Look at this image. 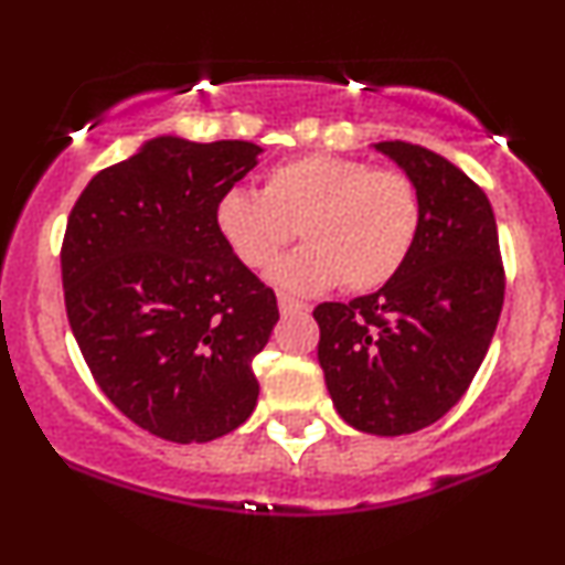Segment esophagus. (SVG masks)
<instances>
[{
  "label": "esophagus",
  "instance_id": "1",
  "mask_svg": "<svg viewBox=\"0 0 565 565\" xmlns=\"http://www.w3.org/2000/svg\"><path fill=\"white\" fill-rule=\"evenodd\" d=\"M278 312H281V316H297V312H308V305L300 300H291L287 295H278Z\"/></svg>",
  "mask_w": 565,
  "mask_h": 565
}]
</instances>
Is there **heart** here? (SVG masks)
I'll list each match as a JSON object with an SVG mask.
<instances>
[{"label":"heart","mask_w":565,"mask_h":565,"mask_svg":"<svg viewBox=\"0 0 565 565\" xmlns=\"http://www.w3.org/2000/svg\"><path fill=\"white\" fill-rule=\"evenodd\" d=\"M418 223L407 175L321 152L278 162L260 192L228 189L215 205L217 234L253 270L268 268L295 231L302 236V247L270 270V281L295 295L339 281L350 291L384 287L411 255Z\"/></svg>","instance_id":"obj_1"}]
</instances>
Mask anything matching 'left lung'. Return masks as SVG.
Wrapping results in <instances>:
<instances>
[{
	"label": "left lung",
	"instance_id": "8db88e82",
	"mask_svg": "<svg viewBox=\"0 0 565 565\" xmlns=\"http://www.w3.org/2000/svg\"><path fill=\"white\" fill-rule=\"evenodd\" d=\"M403 168L420 202L418 236L382 289L312 310L318 363L352 429L420 431L463 397L492 342L505 295L487 194L450 160L407 141L373 145Z\"/></svg>",
	"mask_w": 565,
	"mask_h": 565
}]
</instances>
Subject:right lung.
I'll list each match as a JSON object with an SVG mask.
<instances>
[{
  "label": "right lung",
  "instance_id": "1",
  "mask_svg": "<svg viewBox=\"0 0 565 565\" xmlns=\"http://www.w3.org/2000/svg\"><path fill=\"white\" fill-rule=\"evenodd\" d=\"M260 154L154 136L94 175L67 217L73 337L110 403L160 439H217L257 405L253 358L278 305L217 234L215 205Z\"/></svg>",
  "mask_w": 565,
  "mask_h": 565
}]
</instances>
